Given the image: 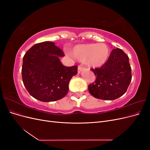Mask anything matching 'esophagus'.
I'll return each instance as SVG.
<instances>
[{
  "instance_id": "obj_1",
  "label": "esophagus",
  "mask_w": 150,
  "mask_h": 150,
  "mask_svg": "<svg viewBox=\"0 0 150 150\" xmlns=\"http://www.w3.org/2000/svg\"><path fill=\"white\" fill-rule=\"evenodd\" d=\"M84 67H83L82 66H78V71L79 73V72H81V71H82L83 70H84Z\"/></svg>"
}]
</instances>
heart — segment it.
Segmentation results:
<instances>
[{"label":"heart","mask_w":150,"mask_h":150,"mask_svg":"<svg viewBox=\"0 0 150 150\" xmlns=\"http://www.w3.org/2000/svg\"><path fill=\"white\" fill-rule=\"evenodd\" d=\"M71 53L77 60L85 61L90 67H98L107 62L110 49L104 43L83 44L74 46Z\"/></svg>","instance_id":"heart-1"}]
</instances>
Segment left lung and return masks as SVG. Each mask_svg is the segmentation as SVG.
Masks as SVG:
<instances>
[{
    "mask_svg": "<svg viewBox=\"0 0 150 150\" xmlns=\"http://www.w3.org/2000/svg\"><path fill=\"white\" fill-rule=\"evenodd\" d=\"M91 70L96 78L89 84V92L103 100H114L122 96L132 78L128 56L119 48L112 50L103 66Z\"/></svg>",
    "mask_w": 150,
    "mask_h": 150,
    "instance_id": "left-lung-1",
    "label": "left lung"
}]
</instances>
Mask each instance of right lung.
Instances as JSON below:
<instances>
[{"mask_svg": "<svg viewBox=\"0 0 150 150\" xmlns=\"http://www.w3.org/2000/svg\"><path fill=\"white\" fill-rule=\"evenodd\" d=\"M64 56L62 50L50 41L35 44L26 52L22 77L32 96L40 101L51 102L67 94L71 79L78 73V66H64L59 59Z\"/></svg>", "mask_w": 150, "mask_h": 150, "instance_id": "obj_1", "label": "right lung"}]
</instances>
